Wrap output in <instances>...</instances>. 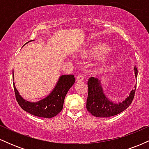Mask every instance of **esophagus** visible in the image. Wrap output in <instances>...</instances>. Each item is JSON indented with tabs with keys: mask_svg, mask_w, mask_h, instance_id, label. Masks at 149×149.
Wrapping results in <instances>:
<instances>
[{
	"mask_svg": "<svg viewBox=\"0 0 149 149\" xmlns=\"http://www.w3.org/2000/svg\"><path fill=\"white\" fill-rule=\"evenodd\" d=\"M76 80L77 81H79V82H82L84 80V76H83V75L82 74H79L77 76V78H76Z\"/></svg>",
	"mask_w": 149,
	"mask_h": 149,
	"instance_id": "34e87169",
	"label": "esophagus"
}]
</instances>
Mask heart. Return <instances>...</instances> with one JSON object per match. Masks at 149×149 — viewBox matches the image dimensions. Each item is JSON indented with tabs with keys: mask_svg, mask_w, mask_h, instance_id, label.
Segmentation results:
<instances>
[{
	"mask_svg": "<svg viewBox=\"0 0 149 149\" xmlns=\"http://www.w3.org/2000/svg\"><path fill=\"white\" fill-rule=\"evenodd\" d=\"M110 50L111 48L109 46L102 44V45H97L96 47H94L90 54L92 56H95V57H101L107 55L108 53L110 52Z\"/></svg>",
	"mask_w": 149,
	"mask_h": 149,
	"instance_id": "obj_1",
	"label": "heart"
}]
</instances>
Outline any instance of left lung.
Masks as SVG:
<instances>
[{"mask_svg": "<svg viewBox=\"0 0 149 149\" xmlns=\"http://www.w3.org/2000/svg\"><path fill=\"white\" fill-rule=\"evenodd\" d=\"M135 77L137 78V69L134 68ZM88 95L87 99L86 108L89 113L99 118H108L123 112L129 107L134 97L136 85L134 90L130 93L129 96L123 102L116 103L108 100L104 93V90L98 78L91 77L88 81Z\"/></svg>", "mask_w": 149, "mask_h": 149, "instance_id": "1", "label": "left lung"}]
</instances>
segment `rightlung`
Masks as SVG:
<instances>
[{
    "label": "right lung",
    "mask_w": 149,
    "mask_h": 149,
    "mask_svg": "<svg viewBox=\"0 0 149 149\" xmlns=\"http://www.w3.org/2000/svg\"><path fill=\"white\" fill-rule=\"evenodd\" d=\"M13 79L14 80L13 71ZM75 80L76 79L73 75H62L59 77L57 85L48 96L37 102H30L24 100L19 94V92L15 88V83H13L15 97L19 105L25 111L35 116L50 118L61 111L65 97L69 89L74 84Z\"/></svg>",
    "instance_id": "add662e5"
}]
</instances>
